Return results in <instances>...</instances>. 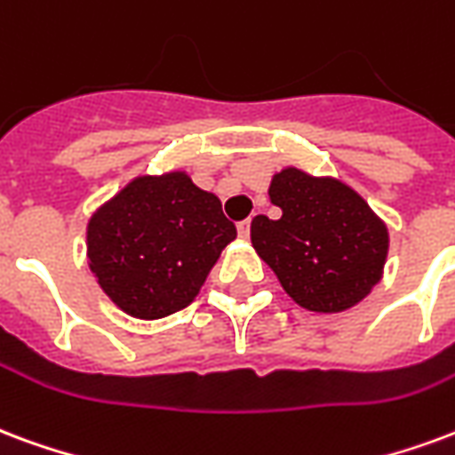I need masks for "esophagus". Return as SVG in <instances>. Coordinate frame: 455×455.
I'll return each mask as SVG.
<instances>
[{"mask_svg":"<svg viewBox=\"0 0 455 455\" xmlns=\"http://www.w3.org/2000/svg\"><path fill=\"white\" fill-rule=\"evenodd\" d=\"M238 236L241 238L251 236V219H245V221H241V224H238Z\"/></svg>","mask_w":455,"mask_h":455,"instance_id":"34e87169","label":"esophagus"}]
</instances>
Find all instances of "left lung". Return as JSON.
Listing matches in <instances>:
<instances>
[{
    "label": "left lung",
    "instance_id": "1",
    "mask_svg": "<svg viewBox=\"0 0 455 455\" xmlns=\"http://www.w3.org/2000/svg\"><path fill=\"white\" fill-rule=\"evenodd\" d=\"M270 202L282 217L251 221V241L296 304L315 313L356 306L383 275L388 228L364 197L335 178L284 168Z\"/></svg>",
    "mask_w": 455,
    "mask_h": 455
}]
</instances>
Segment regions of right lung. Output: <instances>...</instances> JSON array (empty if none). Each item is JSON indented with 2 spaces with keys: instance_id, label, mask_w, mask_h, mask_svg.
I'll list each match as a JSON object with an SVG mask.
<instances>
[{
  "instance_id": "right-lung-1",
  "label": "right lung",
  "mask_w": 455,
  "mask_h": 455,
  "mask_svg": "<svg viewBox=\"0 0 455 455\" xmlns=\"http://www.w3.org/2000/svg\"><path fill=\"white\" fill-rule=\"evenodd\" d=\"M236 227L185 171L140 176L93 212L89 267L110 301L156 321L193 304Z\"/></svg>"
}]
</instances>
